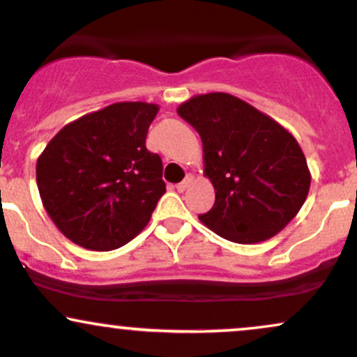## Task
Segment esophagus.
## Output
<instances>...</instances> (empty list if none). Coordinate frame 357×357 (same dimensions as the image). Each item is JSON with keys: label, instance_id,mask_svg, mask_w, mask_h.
Here are the masks:
<instances>
[{"label": "esophagus", "instance_id": "esophagus-1", "mask_svg": "<svg viewBox=\"0 0 357 357\" xmlns=\"http://www.w3.org/2000/svg\"><path fill=\"white\" fill-rule=\"evenodd\" d=\"M192 179H195V176H192V174H186V178H184V179H183V181H181V183H179V184H178V186H176V190H178L179 192L186 191V190H188V188H190V184L192 183Z\"/></svg>", "mask_w": 357, "mask_h": 357}]
</instances>
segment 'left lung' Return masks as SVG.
Instances as JSON below:
<instances>
[{"label":"left lung","mask_w":357,"mask_h":357,"mask_svg":"<svg viewBox=\"0 0 357 357\" xmlns=\"http://www.w3.org/2000/svg\"><path fill=\"white\" fill-rule=\"evenodd\" d=\"M178 114L199 132L204 176L216 192L199 220L238 244H256L289 225L306 201L311 173L296 137L229 93L196 94Z\"/></svg>","instance_id":"8db88e82"}]
</instances>
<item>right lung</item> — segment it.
Returning <instances> with one entry per match:
<instances>
[{
	"label": "right lung",
	"mask_w": 357,
	"mask_h": 357,
	"mask_svg": "<svg viewBox=\"0 0 357 357\" xmlns=\"http://www.w3.org/2000/svg\"><path fill=\"white\" fill-rule=\"evenodd\" d=\"M160 106L123 101L68 123L36 161L48 216L73 243L111 251L144 229L166 192L162 161L146 149Z\"/></svg>",
	"instance_id": "1"
}]
</instances>
